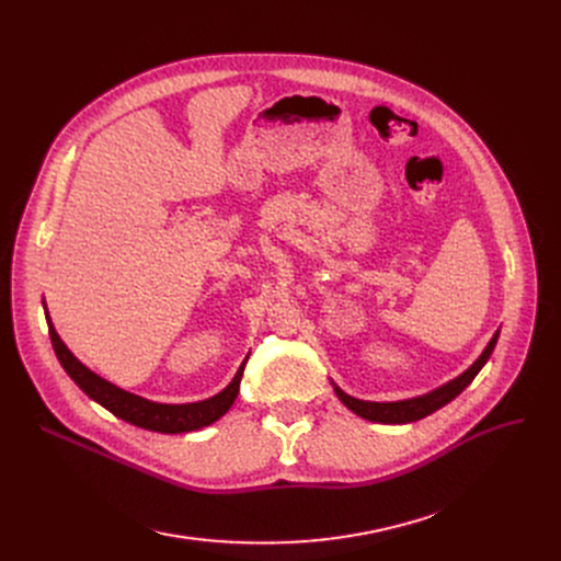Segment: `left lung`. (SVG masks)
<instances>
[{
  "instance_id": "8db88e82",
  "label": "left lung",
  "mask_w": 561,
  "mask_h": 561,
  "mask_svg": "<svg viewBox=\"0 0 561 561\" xmlns=\"http://www.w3.org/2000/svg\"><path fill=\"white\" fill-rule=\"evenodd\" d=\"M497 336H500V330L491 336L489 345L484 347V352L476 359L473 366L466 368L459 377L450 379L448 385L438 387V389H434V391H430V393H425V396H419V398L398 400V402H370V400H359V398H352V396L343 393V391L334 385V381H332V387H334L339 400H341L350 411H355L357 416H362V419H366V421L385 423V425L414 423V421H421V419L434 414L436 409L446 407L450 400H455V398L470 385V381L476 379V375H478V373L482 370V366L489 362L491 352H493V347H495V343H497Z\"/></svg>"
}]
</instances>
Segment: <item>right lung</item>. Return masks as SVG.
<instances>
[{
	"instance_id": "add662e5",
	"label": "right lung",
	"mask_w": 561,
	"mask_h": 561,
	"mask_svg": "<svg viewBox=\"0 0 561 561\" xmlns=\"http://www.w3.org/2000/svg\"><path fill=\"white\" fill-rule=\"evenodd\" d=\"M45 318H47V328H49V339L54 345V352L58 362L66 368V373L75 379V385L91 398L98 404H102L104 409H108L113 416L123 419L136 427L142 430H152V432H161V434H180V432H193L199 427H206L216 423L220 416H225L229 407L233 404L236 396H239L241 389V377H243V368L245 362L241 364V368L236 370L233 379L229 385L216 393L214 398H206L199 402H186V404H165V402H152L147 398H140L136 393H129L121 387L111 385L108 379L100 377L98 373H93L91 368H85L72 352L68 350V345L61 341V336L56 334L51 318L47 313L45 307Z\"/></svg>"
}]
</instances>
